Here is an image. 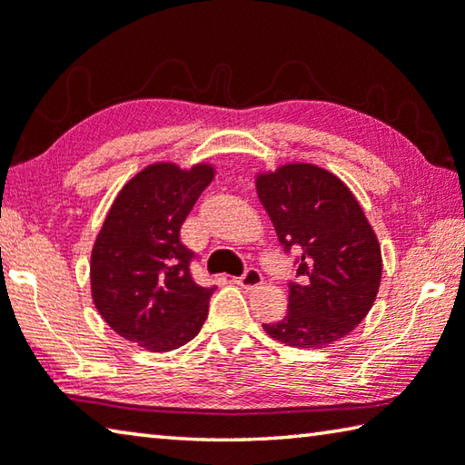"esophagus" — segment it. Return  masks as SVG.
Listing matches in <instances>:
<instances>
[{"mask_svg": "<svg viewBox=\"0 0 465 465\" xmlns=\"http://www.w3.org/2000/svg\"><path fill=\"white\" fill-rule=\"evenodd\" d=\"M235 283H238L242 290H246V292L256 290V287L262 285V272L256 271V269H248L244 275L235 279Z\"/></svg>", "mask_w": 465, "mask_h": 465, "instance_id": "obj_1", "label": "esophagus"}]
</instances>
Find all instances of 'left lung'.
<instances>
[{
	"instance_id": "8db88e82",
	"label": "left lung",
	"mask_w": 465,
	"mask_h": 465,
	"mask_svg": "<svg viewBox=\"0 0 465 465\" xmlns=\"http://www.w3.org/2000/svg\"><path fill=\"white\" fill-rule=\"evenodd\" d=\"M256 193L283 248L300 252L287 314L262 325L292 348H325L358 327L377 300L382 256L351 190L312 163L256 173Z\"/></svg>"
}]
</instances>
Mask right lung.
I'll list each match as a JSON object with an SVG mask.
<instances>
[{"label": "right lung", "mask_w": 465, "mask_h": 465, "mask_svg": "<svg viewBox=\"0 0 465 465\" xmlns=\"http://www.w3.org/2000/svg\"><path fill=\"white\" fill-rule=\"evenodd\" d=\"M215 178L211 163L146 165L124 183L91 252V296L117 335L146 351H172L198 335L213 287L190 272L180 230Z\"/></svg>", "instance_id": "obj_1"}]
</instances>
